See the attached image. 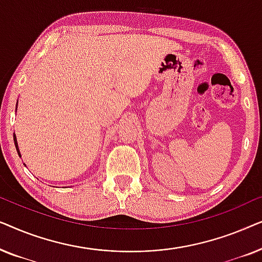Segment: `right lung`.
I'll return each mask as SVG.
<instances>
[{"label":"right lung","instance_id":"obj_1","mask_svg":"<svg viewBox=\"0 0 262 262\" xmlns=\"http://www.w3.org/2000/svg\"><path fill=\"white\" fill-rule=\"evenodd\" d=\"M14 143H15V148H16V151H17V154H19V155H20L19 148H17V142H16V137H15V134H14Z\"/></svg>","mask_w":262,"mask_h":262}]
</instances>
